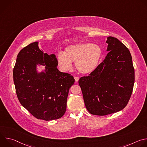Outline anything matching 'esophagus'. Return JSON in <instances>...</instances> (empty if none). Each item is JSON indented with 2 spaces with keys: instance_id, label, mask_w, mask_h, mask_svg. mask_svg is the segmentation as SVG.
I'll use <instances>...</instances> for the list:
<instances>
[{
  "instance_id": "esophagus-1",
  "label": "esophagus",
  "mask_w": 147,
  "mask_h": 147,
  "mask_svg": "<svg viewBox=\"0 0 147 147\" xmlns=\"http://www.w3.org/2000/svg\"><path fill=\"white\" fill-rule=\"evenodd\" d=\"M74 79H75L76 82H78L79 80V78L78 77H74Z\"/></svg>"
}]
</instances>
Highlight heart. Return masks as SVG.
Returning <instances> with one entry per match:
<instances>
[{
	"instance_id": "1",
	"label": "heart",
	"mask_w": 147,
	"mask_h": 147,
	"mask_svg": "<svg viewBox=\"0 0 147 147\" xmlns=\"http://www.w3.org/2000/svg\"><path fill=\"white\" fill-rule=\"evenodd\" d=\"M101 48L91 43H79L65 48L64 52H58L56 57L59 69L64 72L73 69L75 62L76 69L81 74H89L94 72L102 57Z\"/></svg>"
}]
</instances>
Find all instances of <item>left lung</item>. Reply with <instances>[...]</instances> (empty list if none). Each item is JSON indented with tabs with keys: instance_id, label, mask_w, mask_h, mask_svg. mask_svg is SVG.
<instances>
[{
	"instance_id": "1",
	"label": "left lung",
	"mask_w": 147,
	"mask_h": 147,
	"mask_svg": "<svg viewBox=\"0 0 147 147\" xmlns=\"http://www.w3.org/2000/svg\"><path fill=\"white\" fill-rule=\"evenodd\" d=\"M105 59L88 76L78 81L84 100L92 115L116 113L127 105L134 84V69L128 48L117 38L108 36Z\"/></svg>"
}]
</instances>
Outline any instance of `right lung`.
<instances>
[{
  "instance_id": "right-lung-1",
  "label": "right lung",
  "mask_w": 147,
  "mask_h": 147,
  "mask_svg": "<svg viewBox=\"0 0 147 147\" xmlns=\"http://www.w3.org/2000/svg\"><path fill=\"white\" fill-rule=\"evenodd\" d=\"M45 65L38 72L37 66ZM56 55L44 53L38 42L22 49L17 56L13 69V80L17 98L32 115L49 121L64 115L67 99L74 78L57 68Z\"/></svg>"
}]
</instances>
